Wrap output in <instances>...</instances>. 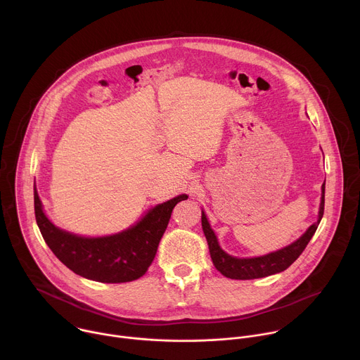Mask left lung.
Wrapping results in <instances>:
<instances>
[{"mask_svg": "<svg viewBox=\"0 0 360 360\" xmlns=\"http://www.w3.org/2000/svg\"><path fill=\"white\" fill-rule=\"evenodd\" d=\"M323 210H325V182L322 185V195H321L316 222H314L304 231L302 236H299L292 243L262 256H252V258H236V256L226 253L221 248L218 238L214 229L211 228V224L207 218V214L203 212V210H202L200 221H202V229H203L205 238H207L210 245V253L215 268L226 278L248 281V279L271 276L288 269L299 258L300 253L304 250L306 245L309 243V240L315 235L321 224V219L323 217Z\"/></svg>", "mask_w": 360, "mask_h": 360, "instance_id": "8db88e82", "label": "left lung"}]
</instances>
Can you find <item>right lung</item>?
Masks as SVG:
<instances>
[{"instance_id": "1", "label": "right lung", "mask_w": 360, "mask_h": 360, "mask_svg": "<svg viewBox=\"0 0 360 360\" xmlns=\"http://www.w3.org/2000/svg\"><path fill=\"white\" fill-rule=\"evenodd\" d=\"M186 193L149 208L129 228L104 236H82L54 225L44 212L34 184L37 225L49 249L74 274L102 283H124L139 279L157 255L175 205Z\"/></svg>"}]
</instances>
